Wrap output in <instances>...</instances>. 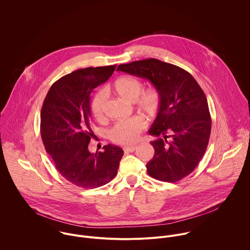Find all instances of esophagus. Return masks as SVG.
<instances>
[{
	"instance_id": "1",
	"label": "esophagus",
	"mask_w": 250,
	"mask_h": 250,
	"mask_svg": "<svg viewBox=\"0 0 250 250\" xmlns=\"http://www.w3.org/2000/svg\"><path fill=\"white\" fill-rule=\"evenodd\" d=\"M137 148H138L137 146H126L123 148V150L125 153H129V152H134L135 150H137Z\"/></svg>"
}]
</instances>
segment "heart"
<instances>
[{"mask_svg":"<svg viewBox=\"0 0 250 250\" xmlns=\"http://www.w3.org/2000/svg\"><path fill=\"white\" fill-rule=\"evenodd\" d=\"M143 87V83L138 78L121 76L112 83L109 90L121 99L133 103L144 115L154 117L162 106V94L156 87ZM90 110L97 121L102 122L105 119L106 97L102 92H98L92 98ZM145 126V121L139 116L117 122L109 131V139L118 144H132L139 140Z\"/></svg>","mask_w":250,"mask_h":250,"instance_id":"1","label":"heart"}]
</instances>
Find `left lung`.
<instances>
[{"mask_svg":"<svg viewBox=\"0 0 250 250\" xmlns=\"http://www.w3.org/2000/svg\"><path fill=\"white\" fill-rule=\"evenodd\" d=\"M117 70L149 80L162 94V106L149 134L163 135L165 140L150 143L155 154L146 165L147 173L169 183L190 174L207 149L212 128L200 85L188 72L157 59L120 64Z\"/></svg>","mask_w":250,"mask_h":250,"instance_id":"left-lung-1","label":"left lung"}]
</instances>
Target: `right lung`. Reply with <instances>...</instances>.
<instances>
[{
  "instance_id": "right-lung-1",
  "label": "right lung",
  "mask_w": 250,
  "mask_h": 250,
  "mask_svg": "<svg viewBox=\"0 0 250 250\" xmlns=\"http://www.w3.org/2000/svg\"><path fill=\"white\" fill-rule=\"evenodd\" d=\"M116 65L72 72L50 87L40 113V133L47 153L60 174L73 185L94 188L115 177L123 156L120 147L107 144L90 153V93L105 83Z\"/></svg>"
}]
</instances>
